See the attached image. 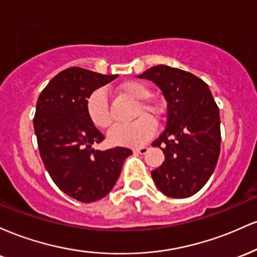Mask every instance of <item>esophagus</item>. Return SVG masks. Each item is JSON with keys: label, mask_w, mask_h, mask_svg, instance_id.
I'll list each match as a JSON object with an SVG mask.
<instances>
[{"label": "esophagus", "mask_w": 257, "mask_h": 257, "mask_svg": "<svg viewBox=\"0 0 257 257\" xmlns=\"http://www.w3.org/2000/svg\"><path fill=\"white\" fill-rule=\"evenodd\" d=\"M149 151V149H147L146 146H141V147H137V149H134V152L139 153V155H145Z\"/></svg>", "instance_id": "obj_1"}]
</instances>
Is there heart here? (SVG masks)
<instances>
[{
    "instance_id": "heart-1",
    "label": "heart",
    "mask_w": 257,
    "mask_h": 257,
    "mask_svg": "<svg viewBox=\"0 0 257 257\" xmlns=\"http://www.w3.org/2000/svg\"><path fill=\"white\" fill-rule=\"evenodd\" d=\"M119 93L139 101L137 114L145 113L147 116H141L140 118L131 124H117L112 126L108 133V140L113 145L120 146H140L153 137L156 132L155 122L150 118L158 117L161 114V108L156 104L146 101L151 95L149 87L141 82L131 81L123 83L119 87ZM85 110L94 125L105 129L111 124L110 107H108L107 95L104 89H96L88 96L85 102Z\"/></svg>"
}]
</instances>
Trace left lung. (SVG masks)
I'll use <instances>...</instances> for the list:
<instances>
[{
	"label": "left lung",
	"instance_id": "left-lung-1",
	"mask_svg": "<svg viewBox=\"0 0 257 257\" xmlns=\"http://www.w3.org/2000/svg\"><path fill=\"white\" fill-rule=\"evenodd\" d=\"M138 77L157 84L168 102L166 129L152 143L166 159L151 172L153 181L172 198L193 196L210 179L220 155V113L211 91L197 76L167 65Z\"/></svg>",
	"mask_w": 257,
	"mask_h": 257
}]
</instances>
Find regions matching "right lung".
I'll return each mask as SVG.
<instances>
[{
    "mask_svg": "<svg viewBox=\"0 0 257 257\" xmlns=\"http://www.w3.org/2000/svg\"><path fill=\"white\" fill-rule=\"evenodd\" d=\"M118 75H101L82 67L59 72L41 91L34 117L41 158L54 184L83 203L101 199L113 188L124 159L125 147L94 150L105 137L85 110L88 96Z\"/></svg>",
    "mask_w": 257,
    "mask_h": 257,
    "instance_id": "obj_1",
    "label": "right lung"
}]
</instances>
